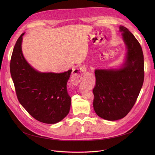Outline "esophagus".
Listing matches in <instances>:
<instances>
[{
    "label": "esophagus",
    "mask_w": 155,
    "mask_h": 155,
    "mask_svg": "<svg viewBox=\"0 0 155 155\" xmlns=\"http://www.w3.org/2000/svg\"><path fill=\"white\" fill-rule=\"evenodd\" d=\"M86 72V68L84 67H81L79 68H75L72 71V83L73 84H76L77 83L80 82L81 81V76L84 74Z\"/></svg>",
    "instance_id": "esophagus-1"
}]
</instances>
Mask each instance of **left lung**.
Here are the masks:
<instances>
[{
  "instance_id": "8db88e82",
  "label": "left lung",
  "mask_w": 155,
  "mask_h": 155,
  "mask_svg": "<svg viewBox=\"0 0 155 155\" xmlns=\"http://www.w3.org/2000/svg\"><path fill=\"white\" fill-rule=\"evenodd\" d=\"M127 52L119 70H96L93 107L101 118L115 121L126 117L134 105L144 80L143 54L139 42L120 26Z\"/></svg>"
}]
</instances>
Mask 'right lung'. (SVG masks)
<instances>
[{"mask_svg": "<svg viewBox=\"0 0 155 155\" xmlns=\"http://www.w3.org/2000/svg\"><path fill=\"white\" fill-rule=\"evenodd\" d=\"M24 34L16 42L10 64L17 98L37 121L47 124L58 123L69 113L71 97L67 91V83L72 70L60 74L36 71L22 53Z\"/></svg>", "mask_w": 155, "mask_h": 155, "instance_id": "add662e5", "label": "right lung"}]
</instances>
